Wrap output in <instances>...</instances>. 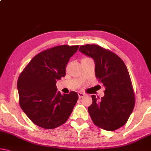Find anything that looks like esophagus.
<instances>
[{
	"label": "esophagus",
	"mask_w": 151,
	"mask_h": 151,
	"mask_svg": "<svg viewBox=\"0 0 151 151\" xmlns=\"http://www.w3.org/2000/svg\"><path fill=\"white\" fill-rule=\"evenodd\" d=\"M84 95L85 94L82 93V92H78V96H79V98H80V99L82 98V97H83V96H84Z\"/></svg>",
	"instance_id": "obj_1"
}]
</instances>
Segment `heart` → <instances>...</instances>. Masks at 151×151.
<instances>
[{"mask_svg":"<svg viewBox=\"0 0 151 151\" xmlns=\"http://www.w3.org/2000/svg\"><path fill=\"white\" fill-rule=\"evenodd\" d=\"M86 59H90V58H88V57H83L82 60H86Z\"/></svg>","mask_w":151,"mask_h":151,"instance_id":"b5f03b06","label":"heart"}]
</instances>
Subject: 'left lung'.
<instances>
[{
    "label": "left lung",
    "mask_w": 151,
    "mask_h": 151,
    "mask_svg": "<svg viewBox=\"0 0 151 151\" xmlns=\"http://www.w3.org/2000/svg\"><path fill=\"white\" fill-rule=\"evenodd\" d=\"M79 51L94 59L96 77L105 88L101 100L92 96V103L88 110L92 122L107 131L119 129L126 124L135 105V94L126 65L114 52L99 45H82Z\"/></svg>",
    "instance_id": "8db88e82"
}]
</instances>
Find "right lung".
Returning <instances> with one entry per match:
<instances>
[{
	"instance_id": "obj_1",
	"label": "right lung",
	"mask_w": 151,
	"mask_h": 151,
	"mask_svg": "<svg viewBox=\"0 0 151 151\" xmlns=\"http://www.w3.org/2000/svg\"><path fill=\"white\" fill-rule=\"evenodd\" d=\"M79 45H61L36 55L17 80L19 103L29 119L40 127L54 129L65 124L78 99L77 92L62 95L56 83L64 77L70 57Z\"/></svg>"
}]
</instances>
